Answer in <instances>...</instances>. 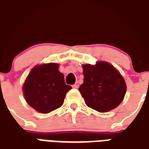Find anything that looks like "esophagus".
<instances>
[{"instance_id":"obj_1","label":"esophagus","mask_w":149,"mask_h":149,"mask_svg":"<svg viewBox=\"0 0 149 149\" xmlns=\"http://www.w3.org/2000/svg\"><path fill=\"white\" fill-rule=\"evenodd\" d=\"M72 87L74 88H79V83H78V82H76V83L72 85Z\"/></svg>"}]
</instances>
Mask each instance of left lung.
<instances>
[{
    "mask_svg": "<svg viewBox=\"0 0 149 149\" xmlns=\"http://www.w3.org/2000/svg\"><path fill=\"white\" fill-rule=\"evenodd\" d=\"M84 83L79 92L88 106L97 112H106L121 103L126 93V83L112 65L98 61L95 65H82Z\"/></svg>",
    "mask_w": 149,
    "mask_h": 149,
    "instance_id": "1",
    "label": "left lung"
}]
</instances>
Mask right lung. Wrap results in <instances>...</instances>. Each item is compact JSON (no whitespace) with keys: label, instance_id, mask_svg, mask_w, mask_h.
I'll use <instances>...</instances> for the list:
<instances>
[{"label":"right lung","instance_id":"right-lung-1","mask_svg":"<svg viewBox=\"0 0 149 149\" xmlns=\"http://www.w3.org/2000/svg\"><path fill=\"white\" fill-rule=\"evenodd\" d=\"M59 65L49 63L35 66L24 81L23 93L27 103L37 112L49 113L64 103L72 87L65 83Z\"/></svg>","mask_w":149,"mask_h":149}]
</instances>
